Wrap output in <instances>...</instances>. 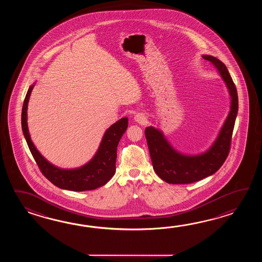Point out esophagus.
<instances>
[{"mask_svg": "<svg viewBox=\"0 0 262 262\" xmlns=\"http://www.w3.org/2000/svg\"><path fill=\"white\" fill-rule=\"evenodd\" d=\"M134 120H135V122L140 123V124H144V123L147 122V118H146V116H145L143 113H138V114H136L135 117H134Z\"/></svg>", "mask_w": 262, "mask_h": 262, "instance_id": "34e87169", "label": "esophagus"}]
</instances>
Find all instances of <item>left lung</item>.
Returning <instances> with one entry per match:
<instances>
[{
  "label": "left lung",
  "instance_id": "8db88e82",
  "mask_svg": "<svg viewBox=\"0 0 262 262\" xmlns=\"http://www.w3.org/2000/svg\"><path fill=\"white\" fill-rule=\"evenodd\" d=\"M202 58L211 61L217 68L218 72L227 85L231 97L230 111L211 148L196 156H186L174 150L160 130L152 126L145 129L154 169L167 184H192L211 176L222 167L230 150L234 124L238 113L237 90L222 61L211 55H203Z\"/></svg>",
  "mask_w": 262,
  "mask_h": 262
}]
</instances>
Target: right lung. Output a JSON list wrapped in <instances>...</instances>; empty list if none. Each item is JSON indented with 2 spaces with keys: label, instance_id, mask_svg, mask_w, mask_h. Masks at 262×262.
Here are the masks:
<instances>
[{
  "label": "right lung",
  "instance_id": "1",
  "mask_svg": "<svg viewBox=\"0 0 262 262\" xmlns=\"http://www.w3.org/2000/svg\"><path fill=\"white\" fill-rule=\"evenodd\" d=\"M34 84L30 86L23 102L21 126L23 135L34 160L46 178L61 189L89 191L100 187L113 177L116 169L117 146L128 126V119H120L106 130L95 156L86 165L74 169H62L50 164L35 148L27 123V108L30 95Z\"/></svg>",
  "mask_w": 262,
  "mask_h": 262
}]
</instances>
